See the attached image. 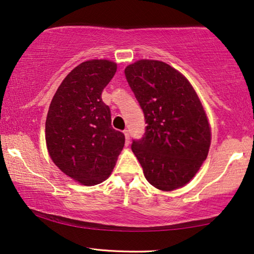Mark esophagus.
<instances>
[{
    "instance_id": "1",
    "label": "esophagus",
    "mask_w": 254,
    "mask_h": 254,
    "mask_svg": "<svg viewBox=\"0 0 254 254\" xmlns=\"http://www.w3.org/2000/svg\"><path fill=\"white\" fill-rule=\"evenodd\" d=\"M123 133L126 135V143L128 144L130 143V134H128V130H124Z\"/></svg>"
}]
</instances>
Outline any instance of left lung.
Instances as JSON below:
<instances>
[{
	"label": "left lung",
	"instance_id": "1",
	"mask_svg": "<svg viewBox=\"0 0 254 254\" xmlns=\"http://www.w3.org/2000/svg\"><path fill=\"white\" fill-rule=\"evenodd\" d=\"M124 73L147 123L142 138L131 146L144 176L163 191L183 187L210 147V127L198 95L184 75L164 62L141 60Z\"/></svg>",
	"mask_w": 254,
	"mask_h": 254
}]
</instances>
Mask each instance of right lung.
<instances>
[{
    "label": "right lung",
    "mask_w": 254,
    "mask_h": 254,
    "mask_svg": "<svg viewBox=\"0 0 254 254\" xmlns=\"http://www.w3.org/2000/svg\"><path fill=\"white\" fill-rule=\"evenodd\" d=\"M116 72L107 60L86 61L65 76L52 99L45 124L48 152L64 174L83 185L110 176L126 136L113 128L102 92Z\"/></svg>",
    "instance_id": "add662e5"
}]
</instances>
